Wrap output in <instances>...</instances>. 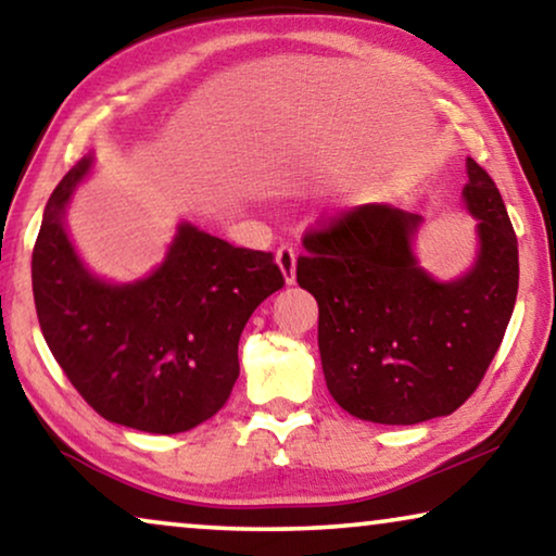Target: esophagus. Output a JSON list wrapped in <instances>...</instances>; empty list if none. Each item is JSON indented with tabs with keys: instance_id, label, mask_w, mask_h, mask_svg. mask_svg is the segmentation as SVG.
I'll return each instance as SVG.
<instances>
[{
	"instance_id": "1",
	"label": "esophagus",
	"mask_w": 556,
	"mask_h": 556,
	"mask_svg": "<svg viewBox=\"0 0 556 556\" xmlns=\"http://www.w3.org/2000/svg\"><path fill=\"white\" fill-rule=\"evenodd\" d=\"M295 257H299V250H295L291 242H283V245L278 248L276 261H278V268L283 270L286 283H293L295 280Z\"/></svg>"
}]
</instances>
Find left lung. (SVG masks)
Instances as JSON below:
<instances>
[{"instance_id": "left-lung-1", "label": "left lung", "mask_w": 556, "mask_h": 556, "mask_svg": "<svg viewBox=\"0 0 556 556\" xmlns=\"http://www.w3.org/2000/svg\"><path fill=\"white\" fill-rule=\"evenodd\" d=\"M476 268L438 283L415 263L420 215L364 204L318 219L295 280L318 303V352L331 397L359 420L415 425L451 415L481 384L519 291V248L496 181L468 159Z\"/></svg>"}]
</instances>
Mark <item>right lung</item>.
I'll use <instances>...</instances> for the list:
<instances>
[{"label":"right lung","instance_id":"add662e5","mask_svg":"<svg viewBox=\"0 0 556 556\" xmlns=\"http://www.w3.org/2000/svg\"><path fill=\"white\" fill-rule=\"evenodd\" d=\"M90 159L50 194L33 250L42 337L80 397L105 420L174 435L210 420L240 375L238 341L253 311L286 286L273 253L235 248L181 225L149 278L105 286L83 268L63 210Z\"/></svg>","mask_w":556,"mask_h":556}]
</instances>
